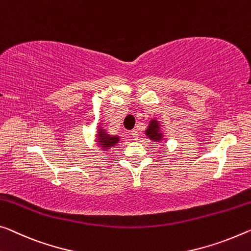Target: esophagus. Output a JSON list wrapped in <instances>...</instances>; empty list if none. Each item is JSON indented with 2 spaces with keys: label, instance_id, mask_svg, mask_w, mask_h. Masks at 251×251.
I'll list each match as a JSON object with an SVG mask.
<instances>
[{
  "label": "esophagus",
  "instance_id": "1",
  "mask_svg": "<svg viewBox=\"0 0 251 251\" xmlns=\"http://www.w3.org/2000/svg\"><path fill=\"white\" fill-rule=\"evenodd\" d=\"M131 137H132V139H133V140H138V131L137 130H132V131H131Z\"/></svg>",
  "mask_w": 251,
  "mask_h": 251
}]
</instances>
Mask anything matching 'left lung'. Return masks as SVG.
<instances>
[{
  "label": "left lung",
  "instance_id": "obj_1",
  "mask_svg": "<svg viewBox=\"0 0 251 251\" xmlns=\"http://www.w3.org/2000/svg\"><path fill=\"white\" fill-rule=\"evenodd\" d=\"M146 134L152 140H161V133L159 132V123H158L156 120L150 121V125L148 126V129L146 130Z\"/></svg>",
  "mask_w": 251,
  "mask_h": 251
}]
</instances>
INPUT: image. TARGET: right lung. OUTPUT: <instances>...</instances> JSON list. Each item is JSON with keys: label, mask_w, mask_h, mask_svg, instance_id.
Returning a JSON list of instances; mask_svg holds the SVG:
<instances>
[{"label": "right lung", "mask_w": 251, "mask_h": 251, "mask_svg": "<svg viewBox=\"0 0 251 251\" xmlns=\"http://www.w3.org/2000/svg\"><path fill=\"white\" fill-rule=\"evenodd\" d=\"M98 141H99L100 146H102L104 149H109L112 147V146H115V144H118L119 137H117V136L111 137L103 129H100Z\"/></svg>", "instance_id": "right-lung-1"}]
</instances>
